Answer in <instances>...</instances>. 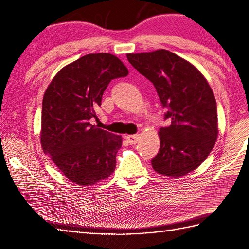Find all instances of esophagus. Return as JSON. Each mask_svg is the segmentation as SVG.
<instances>
[{
  "label": "esophagus",
  "instance_id": "34e87169",
  "mask_svg": "<svg viewBox=\"0 0 249 249\" xmlns=\"http://www.w3.org/2000/svg\"><path fill=\"white\" fill-rule=\"evenodd\" d=\"M139 135L138 134H135V135H127L126 136V140L127 142L130 143V144H136L139 140Z\"/></svg>",
  "mask_w": 249,
  "mask_h": 249
}]
</instances>
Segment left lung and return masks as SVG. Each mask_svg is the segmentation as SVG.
<instances>
[{
	"mask_svg": "<svg viewBox=\"0 0 249 249\" xmlns=\"http://www.w3.org/2000/svg\"><path fill=\"white\" fill-rule=\"evenodd\" d=\"M129 62L153 83L168 126H162L155 171L182 177L196 169L213 149L218 136L217 105L209 83L185 59L167 50L127 54Z\"/></svg>",
	"mask_w": 249,
	"mask_h": 249,
	"instance_id": "left-lung-1",
	"label": "left lung"
}]
</instances>
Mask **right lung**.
<instances>
[{
    "mask_svg": "<svg viewBox=\"0 0 249 249\" xmlns=\"http://www.w3.org/2000/svg\"><path fill=\"white\" fill-rule=\"evenodd\" d=\"M114 55L88 54L66 65L43 95L41 145L46 155L74 184L89 186L115 170L122 137L90 124L109 83L126 77Z\"/></svg>",
    "mask_w": 249,
    "mask_h": 249,
    "instance_id": "add662e5",
    "label": "right lung"
}]
</instances>
